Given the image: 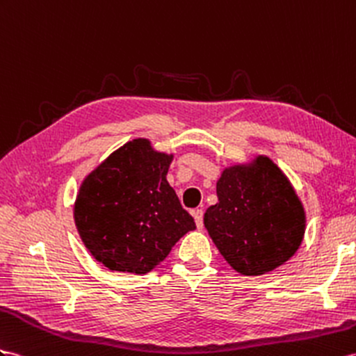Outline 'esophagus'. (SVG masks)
Wrapping results in <instances>:
<instances>
[{
  "mask_svg": "<svg viewBox=\"0 0 356 356\" xmlns=\"http://www.w3.org/2000/svg\"><path fill=\"white\" fill-rule=\"evenodd\" d=\"M203 213L204 212L202 211V209H195V211H193V215H194V220H195L198 230L203 229Z\"/></svg>",
  "mask_w": 356,
  "mask_h": 356,
  "instance_id": "34e87169",
  "label": "esophagus"
}]
</instances>
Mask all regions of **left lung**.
Returning a JSON list of instances; mask_svg holds the SVG:
<instances>
[{"label":"left lung","mask_w":356,"mask_h":356,"mask_svg":"<svg viewBox=\"0 0 356 356\" xmlns=\"http://www.w3.org/2000/svg\"><path fill=\"white\" fill-rule=\"evenodd\" d=\"M216 195L218 203L204 213V227L234 270L263 275L298 251L305 232L304 207L269 158L225 168Z\"/></svg>","instance_id":"1"}]
</instances>
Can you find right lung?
Returning <instances> with one entry per match:
<instances>
[{
  "mask_svg": "<svg viewBox=\"0 0 356 356\" xmlns=\"http://www.w3.org/2000/svg\"><path fill=\"white\" fill-rule=\"evenodd\" d=\"M171 159L138 138L109 154L81 185L76 229L91 256L108 269L147 273L195 229L167 181Z\"/></svg>",
  "mask_w": 356,
  "mask_h": 356,
  "instance_id": "right-lung-1",
  "label": "right lung"
}]
</instances>
